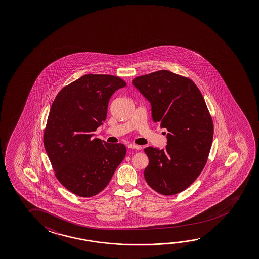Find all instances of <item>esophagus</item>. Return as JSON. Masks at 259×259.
Masks as SVG:
<instances>
[{"mask_svg": "<svg viewBox=\"0 0 259 259\" xmlns=\"http://www.w3.org/2000/svg\"><path fill=\"white\" fill-rule=\"evenodd\" d=\"M128 148L135 149V150H141L142 146L140 145H136V144H128Z\"/></svg>", "mask_w": 259, "mask_h": 259, "instance_id": "obj_1", "label": "esophagus"}]
</instances>
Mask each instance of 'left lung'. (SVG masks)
<instances>
[{
	"label": "left lung",
	"mask_w": 259,
	"mask_h": 259,
	"mask_svg": "<svg viewBox=\"0 0 259 259\" xmlns=\"http://www.w3.org/2000/svg\"><path fill=\"white\" fill-rule=\"evenodd\" d=\"M133 85L152 106L153 121L168 130L164 149L149 146L144 178L162 195L184 191L207 163L213 140V121L193 81L169 70L134 78Z\"/></svg>",
	"instance_id": "left-lung-1"
}]
</instances>
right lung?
<instances>
[{
    "label": "right lung",
    "instance_id": "add662e5",
    "mask_svg": "<svg viewBox=\"0 0 259 259\" xmlns=\"http://www.w3.org/2000/svg\"><path fill=\"white\" fill-rule=\"evenodd\" d=\"M125 85L118 76L88 74L64 87L51 105L44 147L56 178L76 195L102 191L125 156L123 144L93 137L106 120L111 96Z\"/></svg>",
    "mask_w": 259,
    "mask_h": 259
}]
</instances>
